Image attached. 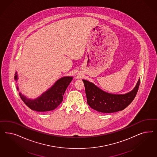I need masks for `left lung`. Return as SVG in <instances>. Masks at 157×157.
Listing matches in <instances>:
<instances>
[{
    "mask_svg": "<svg viewBox=\"0 0 157 157\" xmlns=\"http://www.w3.org/2000/svg\"><path fill=\"white\" fill-rule=\"evenodd\" d=\"M85 87L88 105L93 109L102 113H113L123 110L130 104L137 94L140 79L133 90L124 94H113L102 90L86 80H82Z\"/></svg>",
    "mask_w": 157,
    "mask_h": 157,
    "instance_id": "obj_1",
    "label": "left lung"
}]
</instances>
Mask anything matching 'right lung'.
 I'll return each instance as SVG.
<instances>
[{
    "label": "right lung",
    "mask_w": 157,
    "mask_h": 157,
    "mask_svg": "<svg viewBox=\"0 0 157 157\" xmlns=\"http://www.w3.org/2000/svg\"><path fill=\"white\" fill-rule=\"evenodd\" d=\"M15 72L14 79L17 82L18 75ZM72 80V76H64L57 80L53 85L38 98L31 100L19 93L21 98L31 109L37 112H46L55 109L61 104L67 87ZM18 90V87H17Z\"/></svg>",
    "instance_id": "obj_1"
}]
</instances>
